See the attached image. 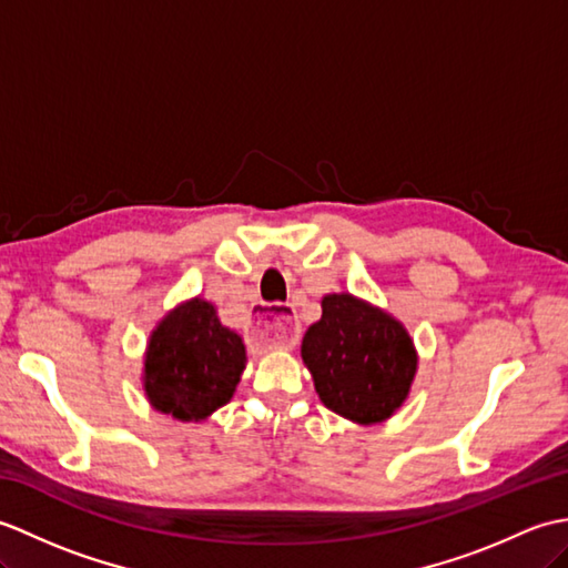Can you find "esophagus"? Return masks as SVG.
<instances>
[{"mask_svg": "<svg viewBox=\"0 0 568 568\" xmlns=\"http://www.w3.org/2000/svg\"><path fill=\"white\" fill-rule=\"evenodd\" d=\"M300 336L293 305H258L248 324V342L258 348H291Z\"/></svg>", "mask_w": 568, "mask_h": 568, "instance_id": "34e87169", "label": "esophagus"}]
</instances>
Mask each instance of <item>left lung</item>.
I'll return each instance as SVG.
<instances>
[{"label": "left lung", "mask_w": 568, "mask_h": 568, "mask_svg": "<svg viewBox=\"0 0 568 568\" xmlns=\"http://www.w3.org/2000/svg\"><path fill=\"white\" fill-rule=\"evenodd\" d=\"M300 356L324 407L373 427L405 405L417 376V348L405 324L352 293L322 297Z\"/></svg>", "instance_id": "left-lung-1"}]
</instances>
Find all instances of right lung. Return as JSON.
<instances>
[{
	"label": "right lung",
	"mask_w": 568,
	"mask_h": 568,
	"mask_svg": "<svg viewBox=\"0 0 568 568\" xmlns=\"http://www.w3.org/2000/svg\"><path fill=\"white\" fill-rule=\"evenodd\" d=\"M244 368V339L224 327L210 300L195 295L151 329L141 385L155 413L204 422L232 400Z\"/></svg>",
	"instance_id": "obj_1"
}]
</instances>
